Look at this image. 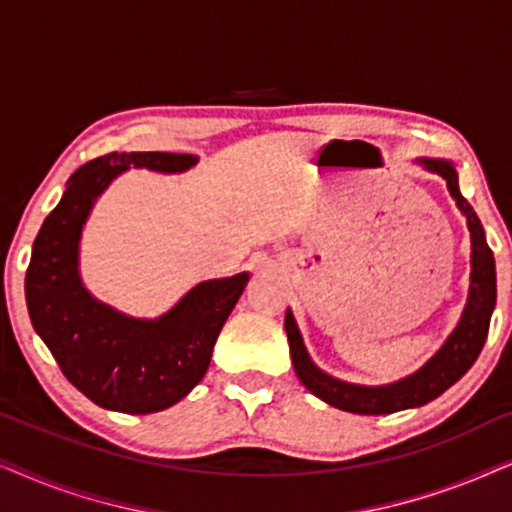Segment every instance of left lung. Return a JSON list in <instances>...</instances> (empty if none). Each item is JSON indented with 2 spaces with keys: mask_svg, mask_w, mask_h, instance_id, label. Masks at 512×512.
Wrapping results in <instances>:
<instances>
[{
  "mask_svg": "<svg viewBox=\"0 0 512 512\" xmlns=\"http://www.w3.org/2000/svg\"><path fill=\"white\" fill-rule=\"evenodd\" d=\"M426 170L438 172L447 181L452 198L457 200V207L464 212L468 230H471V291H468L466 310L461 314L459 326L440 347V352L426 363L415 375L405 377L396 384L387 387H359V384H347L335 380V377L321 373L310 361L305 352L303 338H300L293 314L286 310L284 328L289 335L291 361L296 368V375L314 396L326 401L333 408H340L354 415H389L405 408H419V405L433 401L450 389L459 377L466 375V370L478 359L482 345H485L489 333V319L496 305V270L494 254L485 240V230L464 195L459 191L457 170L447 160H422Z\"/></svg>",
  "mask_w": 512,
  "mask_h": 512,
  "instance_id": "obj_1",
  "label": "left lung"
}]
</instances>
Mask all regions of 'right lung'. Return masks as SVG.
I'll return each mask as SVG.
<instances>
[{
  "instance_id": "right-lung-1",
  "label": "right lung",
  "mask_w": 512,
  "mask_h": 512,
  "mask_svg": "<svg viewBox=\"0 0 512 512\" xmlns=\"http://www.w3.org/2000/svg\"><path fill=\"white\" fill-rule=\"evenodd\" d=\"M191 153H107L88 160L67 181L32 247L25 298L34 331L62 375L95 405L149 415L179 403L212 361L214 342L249 275L202 282L156 321L125 317L97 303L79 279V237L97 195L130 167L184 172Z\"/></svg>"
}]
</instances>
